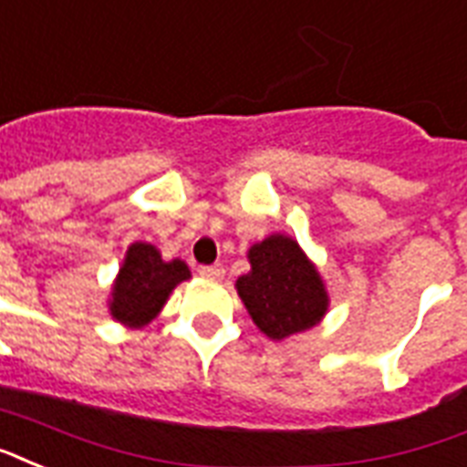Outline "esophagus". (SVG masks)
I'll list each match as a JSON object with an SVG mask.
<instances>
[{"label":"esophagus","instance_id":"obj_1","mask_svg":"<svg viewBox=\"0 0 467 467\" xmlns=\"http://www.w3.org/2000/svg\"><path fill=\"white\" fill-rule=\"evenodd\" d=\"M201 276L202 279H210V281H220L223 276H225V269H223V265L201 266Z\"/></svg>","mask_w":467,"mask_h":467}]
</instances>
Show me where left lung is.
<instances>
[{
	"label": "left lung",
	"instance_id": "left-lung-1",
	"mask_svg": "<svg viewBox=\"0 0 467 467\" xmlns=\"http://www.w3.org/2000/svg\"><path fill=\"white\" fill-rule=\"evenodd\" d=\"M247 259L249 272L234 281V289L266 337L279 343L326 318V281L294 237L269 234L247 249Z\"/></svg>",
	"mask_w": 467,
	"mask_h": 467
}]
</instances>
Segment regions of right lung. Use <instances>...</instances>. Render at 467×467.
Returning <instances> with one entry per match:
<instances>
[{"instance_id":"1","label":"right lung","mask_w":467,"mask_h":467,"mask_svg":"<svg viewBox=\"0 0 467 467\" xmlns=\"http://www.w3.org/2000/svg\"><path fill=\"white\" fill-rule=\"evenodd\" d=\"M186 279H191L186 262H166L154 244L131 242L107 298L109 316L127 328H144L161 313L178 284Z\"/></svg>"}]
</instances>
